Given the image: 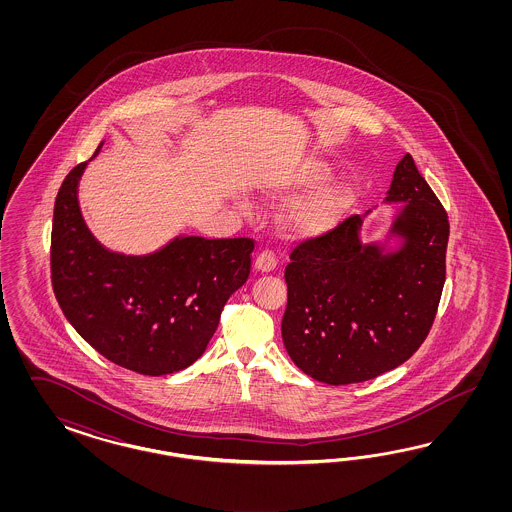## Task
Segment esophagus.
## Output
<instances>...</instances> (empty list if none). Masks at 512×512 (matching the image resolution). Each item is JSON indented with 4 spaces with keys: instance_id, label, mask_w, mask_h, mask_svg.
Returning a JSON list of instances; mask_svg holds the SVG:
<instances>
[{
    "instance_id": "esophagus-1",
    "label": "esophagus",
    "mask_w": 512,
    "mask_h": 512,
    "mask_svg": "<svg viewBox=\"0 0 512 512\" xmlns=\"http://www.w3.org/2000/svg\"><path fill=\"white\" fill-rule=\"evenodd\" d=\"M276 257H274V253H270V251H263L257 259H255V270L257 272H261V274H268V272H272L274 268H276Z\"/></svg>"
}]
</instances>
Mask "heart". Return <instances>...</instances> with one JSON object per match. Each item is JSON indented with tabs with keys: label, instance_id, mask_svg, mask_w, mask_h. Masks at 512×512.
Returning <instances> with one entry per match:
<instances>
[{
	"label": "heart",
	"instance_id": "obj_1",
	"mask_svg": "<svg viewBox=\"0 0 512 512\" xmlns=\"http://www.w3.org/2000/svg\"><path fill=\"white\" fill-rule=\"evenodd\" d=\"M332 174V167L317 157H302L289 167L276 172L263 184L266 201H289L298 193L325 182ZM240 210L249 214L246 201L238 202ZM353 206V191L341 182H330L315 187L306 195L287 204L281 214V225L298 238H311L334 231Z\"/></svg>",
	"mask_w": 512,
	"mask_h": 512
}]
</instances>
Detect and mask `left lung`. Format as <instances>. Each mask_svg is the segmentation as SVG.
I'll return each mask as SVG.
<instances>
[{"mask_svg": "<svg viewBox=\"0 0 512 512\" xmlns=\"http://www.w3.org/2000/svg\"><path fill=\"white\" fill-rule=\"evenodd\" d=\"M385 204L400 208L379 240H362L368 210L302 242L285 268L283 345L302 372L326 385L398 368L434 323L449 219L411 155L396 165Z\"/></svg>", "mask_w": 512, "mask_h": 512, "instance_id": "left-lung-1", "label": "left lung"}]
</instances>
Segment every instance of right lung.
I'll list each match as a JSON object with an SVG mask.
<instances>
[{"mask_svg": "<svg viewBox=\"0 0 512 512\" xmlns=\"http://www.w3.org/2000/svg\"><path fill=\"white\" fill-rule=\"evenodd\" d=\"M86 167L88 161L65 176L54 204L56 300L78 334L110 362L152 377L180 372L202 357L225 302L246 283L255 244L178 234L146 255L105 248L78 204Z\"/></svg>", "mask_w": 512, "mask_h": 512, "instance_id": "right-lung-1", "label": "right lung"}]
</instances>
